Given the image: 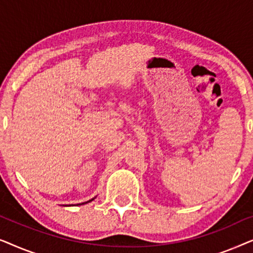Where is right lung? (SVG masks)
Listing matches in <instances>:
<instances>
[{
	"instance_id": "add662e5",
	"label": "right lung",
	"mask_w": 253,
	"mask_h": 253,
	"mask_svg": "<svg viewBox=\"0 0 253 253\" xmlns=\"http://www.w3.org/2000/svg\"><path fill=\"white\" fill-rule=\"evenodd\" d=\"M93 200V199H92ZM92 200H89V202H92ZM88 203V202H87ZM83 204H86V203H83ZM79 205H81V204H79Z\"/></svg>"
}]
</instances>
